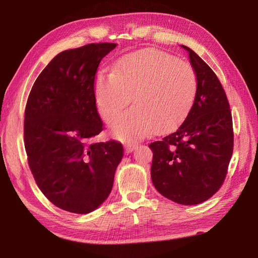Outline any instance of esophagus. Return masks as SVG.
Segmentation results:
<instances>
[{"label": "esophagus", "instance_id": "1", "mask_svg": "<svg viewBox=\"0 0 258 258\" xmlns=\"http://www.w3.org/2000/svg\"><path fill=\"white\" fill-rule=\"evenodd\" d=\"M137 146H138V144H136V143H126V144H125V152H126L127 154H128V153H132Z\"/></svg>", "mask_w": 258, "mask_h": 258}]
</instances>
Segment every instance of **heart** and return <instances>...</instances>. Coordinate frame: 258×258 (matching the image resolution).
<instances>
[{"instance_id":"obj_1","label":"heart","mask_w":258,"mask_h":258,"mask_svg":"<svg viewBox=\"0 0 258 258\" xmlns=\"http://www.w3.org/2000/svg\"><path fill=\"white\" fill-rule=\"evenodd\" d=\"M197 75L187 62L160 50H141L122 57L111 74L99 73L95 79L98 112L112 122L120 138L142 137L154 130L164 133L185 118L195 101Z\"/></svg>"}]
</instances>
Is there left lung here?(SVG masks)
Returning a JSON list of instances; mask_svg holds the SVG:
<instances>
[{"instance_id":"8db88e82","label":"left lung","mask_w":258,"mask_h":258,"mask_svg":"<svg viewBox=\"0 0 258 258\" xmlns=\"http://www.w3.org/2000/svg\"><path fill=\"white\" fill-rule=\"evenodd\" d=\"M198 90L183 123L153 151L152 181L157 190L182 205L207 201L223 185L233 153V124L225 90L211 68L186 46Z\"/></svg>"}]
</instances>
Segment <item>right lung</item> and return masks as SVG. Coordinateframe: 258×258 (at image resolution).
Listing matches in <instances>:
<instances>
[{
	"instance_id": "right-lung-1",
	"label": "right lung",
	"mask_w": 258,
	"mask_h": 258,
	"mask_svg": "<svg viewBox=\"0 0 258 258\" xmlns=\"http://www.w3.org/2000/svg\"><path fill=\"white\" fill-rule=\"evenodd\" d=\"M117 44L60 52L36 78L25 108L24 140L33 178L56 207L86 214L110 195L123 157L118 141L94 142L103 130L95 98L101 59Z\"/></svg>"
}]
</instances>
